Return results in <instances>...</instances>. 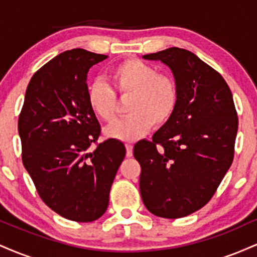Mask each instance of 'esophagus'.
Listing matches in <instances>:
<instances>
[{"instance_id":"1","label":"esophagus","mask_w":257,"mask_h":257,"mask_svg":"<svg viewBox=\"0 0 257 257\" xmlns=\"http://www.w3.org/2000/svg\"><path fill=\"white\" fill-rule=\"evenodd\" d=\"M125 149H126V157H132L133 156V145H125Z\"/></svg>"}]
</instances>
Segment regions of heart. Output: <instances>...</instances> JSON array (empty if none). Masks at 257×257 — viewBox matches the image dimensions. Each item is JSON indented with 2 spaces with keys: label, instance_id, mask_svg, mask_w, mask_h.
Instances as JSON below:
<instances>
[{
  "label": "heart",
  "instance_id": "obj_1",
  "mask_svg": "<svg viewBox=\"0 0 257 257\" xmlns=\"http://www.w3.org/2000/svg\"><path fill=\"white\" fill-rule=\"evenodd\" d=\"M111 88L102 82H94L88 89V105L98 118L106 123L114 122L120 99L129 98V116L105 131L107 138L132 141L147 134L153 125H166L175 113L179 102V88L169 75L138 59H126L117 64L108 73Z\"/></svg>",
  "mask_w": 257,
  "mask_h": 257
}]
</instances>
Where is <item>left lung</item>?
Masks as SVG:
<instances>
[{"mask_svg":"<svg viewBox=\"0 0 257 257\" xmlns=\"http://www.w3.org/2000/svg\"><path fill=\"white\" fill-rule=\"evenodd\" d=\"M172 70L179 88L173 118L134 146L140 193L150 213L179 219L203 208L234 157L238 117L228 84L192 52L172 47L144 55Z\"/></svg>","mask_w":257,"mask_h":257,"instance_id":"left-lung-1","label":"left lung"}]
</instances>
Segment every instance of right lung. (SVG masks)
I'll return each mask as SVG.
<instances>
[{"label":"right lung","mask_w":257,"mask_h":257,"mask_svg":"<svg viewBox=\"0 0 257 257\" xmlns=\"http://www.w3.org/2000/svg\"><path fill=\"white\" fill-rule=\"evenodd\" d=\"M107 55L76 48L59 54L32 76L26 88L18 131L22 158L41 199L76 222L102 216L123 143L98 144L100 124L88 105L87 73ZM91 143L97 145L87 151Z\"/></svg>","instance_id":"1"}]
</instances>
